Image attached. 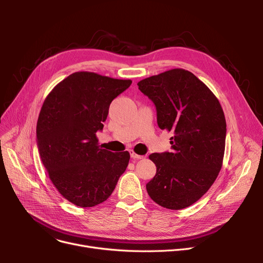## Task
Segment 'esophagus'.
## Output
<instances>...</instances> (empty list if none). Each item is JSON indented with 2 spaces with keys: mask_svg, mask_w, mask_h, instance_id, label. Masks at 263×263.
I'll list each match as a JSON object with an SVG mask.
<instances>
[{
  "mask_svg": "<svg viewBox=\"0 0 263 263\" xmlns=\"http://www.w3.org/2000/svg\"><path fill=\"white\" fill-rule=\"evenodd\" d=\"M130 156H131V158H132L133 160H140V159H143V158H144V156L135 154V151H133V150H130Z\"/></svg>",
  "mask_w": 263,
  "mask_h": 263,
  "instance_id": "1",
  "label": "esophagus"
}]
</instances>
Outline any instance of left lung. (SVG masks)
Returning <instances> with one entry per match:
<instances>
[{"instance_id":"obj_1","label":"left lung","mask_w":263,"mask_h":263,"mask_svg":"<svg viewBox=\"0 0 263 263\" xmlns=\"http://www.w3.org/2000/svg\"><path fill=\"white\" fill-rule=\"evenodd\" d=\"M137 85L154 101L160 129L174 133L171 153L149 156L157 174L146 184L148 195L164 208L184 209L208 192L222 168L223 108L203 82L181 68L146 78Z\"/></svg>"}]
</instances>
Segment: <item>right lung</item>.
I'll use <instances>...</instances> for the list:
<instances>
[{
  "mask_svg": "<svg viewBox=\"0 0 263 263\" xmlns=\"http://www.w3.org/2000/svg\"><path fill=\"white\" fill-rule=\"evenodd\" d=\"M131 80L79 71L47 96L37 121V145L50 180L73 204L87 208L105 201L126 171L130 154L100 148L108 107Z\"/></svg>",
  "mask_w": 263,
  "mask_h": 263,
  "instance_id": "1",
  "label": "right lung"
}]
</instances>
